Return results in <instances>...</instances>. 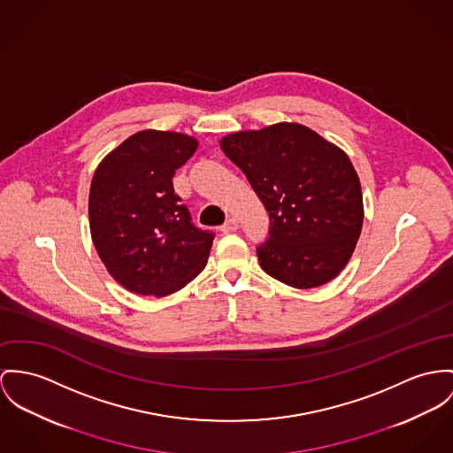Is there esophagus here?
Listing matches in <instances>:
<instances>
[{
  "mask_svg": "<svg viewBox=\"0 0 453 453\" xmlns=\"http://www.w3.org/2000/svg\"><path fill=\"white\" fill-rule=\"evenodd\" d=\"M238 227H240V222H238L234 217H231V219H227V220L220 226V231H222L224 234H229V233L238 231Z\"/></svg>",
  "mask_w": 453,
  "mask_h": 453,
  "instance_id": "esophagus-1",
  "label": "esophagus"
}]
</instances>
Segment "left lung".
I'll return each mask as SVG.
<instances>
[{"mask_svg":"<svg viewBox=\"0 0 453 453\" xmlns=\"http://www.w3.org/2000/svg\"><path fill=\"white\" fill-rule=\"evenodd\" d=\"M220 148L269 211V238L257 248L260 267L298 289L336 278L364 222L362 188L349 155L296 122L231 133Z\"/></svg>","mask_w":453,"mask_h":453,"instance_id":"8db88e82","label":"left lung"}]
</instances>
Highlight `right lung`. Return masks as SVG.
Listing matches in <instances>:
<instances>
[{"label": "right lung", "instance_id": "right-lung-1", "mask_svg": "<svg viewBox=\"0 0 453 453\" xmlns=\"http://www.w3.org/2000/svg\"><path fill=\"white\" fill-rule=\"evenodd\" d=\"M196 148L193 136L146 129L111 150L93 175V243L110 276L136 295H173L207 265L213 233L193 226L173 184Z\"/></svg>", "mask_w": 453, "mask_h": 453}]
</instances>
